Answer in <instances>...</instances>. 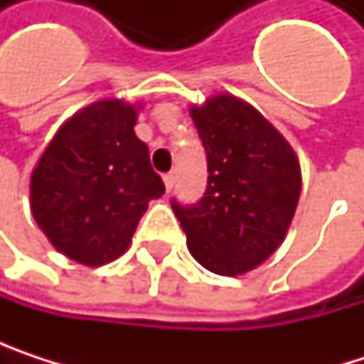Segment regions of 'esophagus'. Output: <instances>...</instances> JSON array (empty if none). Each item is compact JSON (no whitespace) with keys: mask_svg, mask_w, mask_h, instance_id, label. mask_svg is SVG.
<instances>
[{"mask_svg":"<svg viewBox=\"0 0 364 364\" xmlns=\"http://www.w3.org/2000/svg\"><path fill=\"white\" fill-rule=\"evenodd\" d=\"M164 185H166V191H171V189L175 187V175H173V173L164 175Z\"/></svg>","mask_w":364,"mask_h":364,"instance_id":"34e87169","label":"esophagus"}]
</instances>
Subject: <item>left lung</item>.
Segmentation results:
<instances>
[{
    "instance_id": "8db88e82",
    "label": "left lung",
    "mask_w": 364,
    "mask_h": 364,
    "mask_svg": "<svg viewBox=\"0 0 364 364\" xmlns=\"http://www.w3.org/2000/svg\"><path fill=\"white\" fill-rule=\"evenodd\" d=\"M206 151L208 181L193 204L171 200L193 259L238 276L274 253L295 215L301 171L284 136L251 105L230 95L191 107Z\"/></svg>"
}]
</instances>
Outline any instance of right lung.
<instances>
[{"instance_id":"right-lung-1","label":"right lung","mask_w":364,"mask_h":364,"mask_svg":"<svg viewBox=\"0 0 364 364\" xmlns=\"http://www.w3.org/2000/svg\"><path fill=\"white\" fill-rule=\"evenodd\" d=\"M134 124V107L99 101L63 124L37 162L31 213L54 249L73 261L117 259L149 200L164 193Z\"/></svg>"}]
</instances>
